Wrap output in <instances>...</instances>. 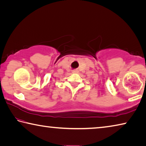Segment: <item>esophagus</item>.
<instances>
[{"label": "esophagus", "instance_id": "esophagus-1", "mask_svg": "<svg viewBox=\"0 0 146 146\" xmlns=\"http://www.w3.org/2000/svg\"><path fill=\"white\" fill-rule=\"evenodd\" d=\"M78 70H72V73H74V74L78 73Z\"/></svg>", "mask_w": 146, "mask_h": 146}]
</instances>
